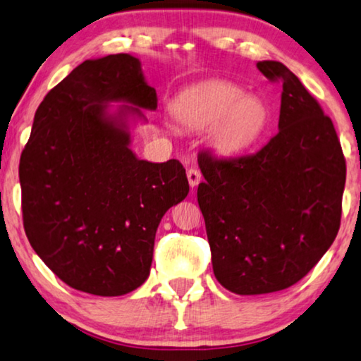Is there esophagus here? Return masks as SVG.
Returning a JSON list of instances; mask_svg holds the SVG:
<instances>
[{
  "instance_id": "esophagus-1",
  "label": "esophagus",
  "mask_w": 361,
  "mask_h": 361,
  "mask_svg": "<svg viewBox=\"0 0 361 361\" xmlns=\"http://www.w3.org/2000/svg\"><path fill=\"white\" fill-rule=\"evenodd\" d=\"M186 176H188V183H190L191 188H195L199 185V181H201V171L197 169H190L186 171Z\"/></svg>"
}]
</instances>
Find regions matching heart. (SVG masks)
I'll use <instances>...</instances> for the list:
<instances>
[{
    "label": "heart",
    "instance_id": "b5f03b06",
    "mask_svg": "<svg viewBox=\"0 0 361 361\" xmlns=\"http://www.w3.org/2000/svg\"><path fill=\"white\" fill-rule=\"evenodd\" d=\"M171 115L191 131L206 129L207 147L220 159L248 152L269 123L266 102L227 80H206L181 90Z\"/></svg>",
    "mask_w": 361,
    "mask_h": 361
}]
</instances>
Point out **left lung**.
I'll use <instances>...</instances> for the list:
<instances>
[{"instance_id": "left-lung-1", "label": "left lung", "mask_w": 361, "mask_h": 361, "mask_svg": "<svg viewBox=\"0 0 361 361\" xmlns=\"http://www.w3.org/2000/svg\"><path fill=\"white\" fill-rule=\"evenodd\" d=\"M257 69L282 80L279 133L259 152L197 159V202L214 276L236 295L292 287L334 243L341 227L345 159L331 118L279 61Z\"/></svg>"}]
</instances>
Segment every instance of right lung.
<instances>
[{"mask_svg":"<svg viewBox=\"0 0 361 361\" xmlns=\"http://www.w3.org/2000/svg\"><path fill=\"white\" fill-rule=\"evenodd\" d=\"M155 109L141 61L120 53L80 63L35 111L19 164L24 228L69 287L99 297L141 287L160 220L190 192L178 160L131 150V128Z\"/></svg>","mask_w":361,"mask_h":361,"instance_id":"right-lung-1","label":"right lung"}]
</instances>
